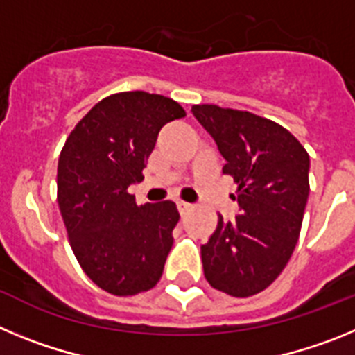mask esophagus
Masks as SVG:
<instances>
[{
  "instance_id": "obj_1",
  "label": "esophagus",
  "mask_w": 355,
  "mask_h": 355,
  "mask_svg": "<svg viewBox=\"0 0 355 355\" xmlns=\"http://www.w3.org/2000/svg\"><path fill=\"white\" fill-rule=\"evenodd\" d=\"M178 209H180L181 216H183V215H187L190 209H192V205H188V202H183V200H180V202H178Z\"/></svg>"
}]
</instances>
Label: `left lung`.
<instances>
[{
    "label": "left lung",
    "mask_w": 355,
    "mask_h": 355,
    "mask_svg": "<svg viewBox=\"0 0 355 355\" xmlns=\"http://www.w3.org/2000/svg\"><path fill=\"white\" fill-rule=\"evenodd\" d=\"M192 114L225 158L238 184L241 215L200 245L205 277L215 290L250 297L270 286L293 254L309 196V155L277 122L250 112L193 105Z\"/></svg>",
    "instance_id": "left-lung-1"
}]
</instances>
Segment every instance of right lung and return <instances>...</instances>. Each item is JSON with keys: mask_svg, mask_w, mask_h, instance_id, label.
I'll return each instance as SVG.
<instances>
[{"mask_svg": "<svg viewBox=\"0 0 355 355\" xmlns=\"http://www.w3.org/2000/svg\"><path fill=\"white\" fill-rule=\"evenodd\" d=\"M184 115L159 94H112L65 140L56 199L78 263L108 293H142L162 277L180 213L172 200L137 206L128 187L144 180L159 130Z\"/></svg>", "mask_w": 355, "mask_h": 355, "instance_id": "obj_1", "label": "right lung"}]
</instances>
